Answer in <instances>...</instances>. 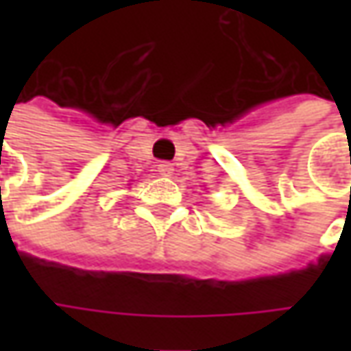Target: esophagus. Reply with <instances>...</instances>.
Masks as SVG:
<instances>
[{"label":"esophagus","mask_w":351,"mask_h":351,"mask_svg":"<svg viewBox=\"0 0 351 351\" xmlns=\"http://www.w3.org/2000/svg\"><path fill=\"white\" fill-rule=\"evenodd\" d=\"M158 171H160L162 176H171V173H173V166H171L169 162H160V164H158Z\"/></svg>","instance_id":"34e87169"}]
</instances>
